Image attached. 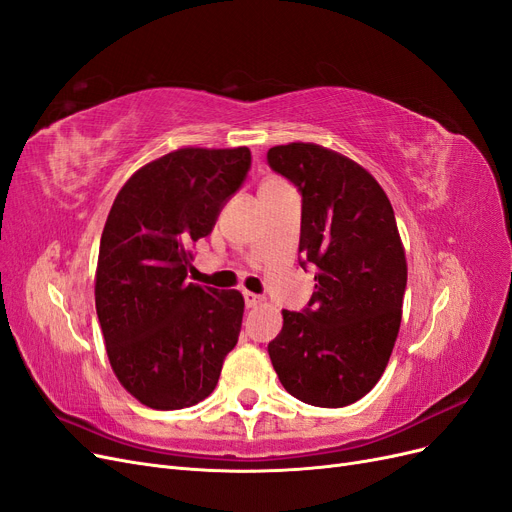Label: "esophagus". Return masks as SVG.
<instances>
[{
  "instance_id": "1",
  "label": "esophagus",
  "mask_w": 512,
  "mask_h": 512,
  "mask_svg": "<svg viewBox=\"0 0 512 512\" xmlns=\"http://www.w3.org/2000/svg\"><path fill=\"white\" fill-rule=\"evenodd\" d=\"M243 301H245V307L254 309V307H258L262 303V296H258L254 292H243Z\"/></svg>"
}]
</instances>
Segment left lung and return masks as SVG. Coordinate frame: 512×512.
I'll return each instance as SVG.
<instances>
[{"mask_svg": "<svg viewBox=\"0 0 512 512\" xmlns=\"http://www.w3.org/2000/svg\"><path fill=\"white\" fill-rule=\"evenodd\" d=\"M267 163L301 192L298 262L315 267L311 301L284 309L269 356L294 398L347 407L373 390L398 337L407 258L394 209L373 175L322 146H275Z\"/></svg>", "mask_w": 512, "mask_h": 512, "instance_id": "obj_1", "label": "left lung"}]
</instances>
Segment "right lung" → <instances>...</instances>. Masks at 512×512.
Here are the masks:
<instances>
[{
    "instance_id": "right-lung-1",
    "label": "right lung",
    "mask_w": 512,
    "mask_h": 512,
    "mask_svg": "<svg viewBox=\"0 0 512 512\" xmlns=\"http://www.w3.org/2000/svg\"><path fill=\"white\" fill-rule=\"evenodd\" d=\"M252 167L248 148L169 152L133 173L105 222L95 305L110 364L150 409L207 398L237 345L243 296L186 281L190 245L214 231Z\"/></svg>"
}]
</instances>
